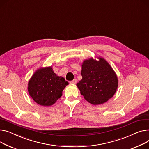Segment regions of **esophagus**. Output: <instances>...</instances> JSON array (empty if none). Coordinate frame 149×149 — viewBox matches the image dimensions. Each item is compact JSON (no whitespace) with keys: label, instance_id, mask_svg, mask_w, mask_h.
I'll return each mask as SVG.
<instances>
[{"label":"esophagus","instance_id":"obj_1","mask_svg":"<svg viewBox=\"0 0 149 149\" xmlns=\"http://www.w3.org/2000/svg\"><path fill=\"white\" fill-rule=\"evenodd\" d=\"M77 82V79H73V81L70 82V84H76Z\"/></svg>","mask_w":149,"mask_h":149}]
</instances>
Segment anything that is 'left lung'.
<instances>
[{
    "mask_svg": "<svg viewBox=\"0 0 149 149\" xmlns=\"http://www.w3.org/2000/svg\"><path fill=\"white\" fill-rule=\"evenodd\" d=\"M85 59L82 64V79L76 85L84 99L94 105L103 104L112 98L118 85V77L103 58Z\"/></svg>",
    "mask_w": 149,
    "mask_h": 149,
    "instance_id": "1",
    "label": "left lung"
}]
</instances>
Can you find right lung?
I'll use <instances>...</instances> for the list:
<instances>
[{
    "instance_id": "add662e5",
    "label": "right lung",
    "mask_w": 149,
    "mask_h": 149,
    "mask_svg": "<svg viewBox=\"0 0 149 149\" xmlns=\"http://www.w3.org/2000/svg\"><path fill=\"white\" fill-rule=\"evenodd\" d=\"M68 82L58 76L52 66L41 67L36 71L28 84V90L32 99L41 106L54 104L63 95Z\"/></svg>"
}]
</instances>
